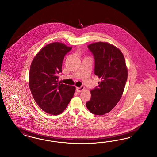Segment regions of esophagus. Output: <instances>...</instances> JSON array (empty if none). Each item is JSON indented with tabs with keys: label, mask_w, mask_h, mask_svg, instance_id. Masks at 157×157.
Segmentation results:
<instances>
[{
	"label": "esophagus",
	"mask_w": 157,
	"mask_h": 157,
	"mask_svg": "<svg viewBox=\"0 0 157 157\" xmlns=\"http://www.w3.org/2000/svg\"><path fill=\"white\" fill-rule=\"evenodd\" d=\"M85 87L84 86H81L80 87H77L76 88V91L77 93H81L82 91H83L84 90Z\"/></svg>",
	"instance_id": "obj_1"
}]
</instances>
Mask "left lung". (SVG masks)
Here are the masks:
<instances>
[{
	"mask_svg": "<svg viewBox=\"0 0 157 157\" xmlns=\"http://www.w3.org/2000/svg\"><path fill=\"white\" fill-rule=\"evenodd\" d=\"M95 59L94 74L101 78L98 87L91 90L86 103L88 109L97 115L109 112L122 97L128 78L124 57L117 47L106 42L90 44Z\"/></svg>",
	"mask_w": 157,
	"mask_h": 157,
	"instance_id": "8db88e82",
	"label": "left lung"
}]
</instances>
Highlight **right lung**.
Segmentation results:
<instances>
[{
	"mask_svg": "<svg viewBox=\"0 0 157 157\" xmlns=\"http://www.w3.org/2000/svg\"><path fill=\"white\" fill-rule=\"evenodd\" d=\"M72 47L53 42L43 47L30 66L29 87L37 105L49 114L58 115L64 111L73 98L76 87L58 82L65 55Z\"/></svg>",
	"mask_w": 157,
	"mask_h": 157,
	"instance_id": "add662e5",
	"label": "right lung"
}]
</instances>
